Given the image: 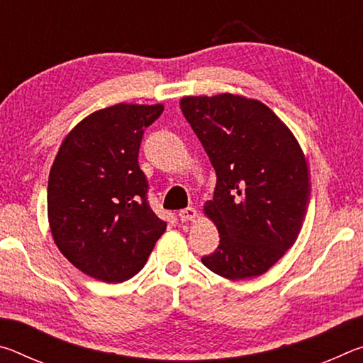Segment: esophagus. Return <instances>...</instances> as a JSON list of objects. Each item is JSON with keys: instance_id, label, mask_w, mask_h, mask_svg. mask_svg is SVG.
I'll list each match as a JSON object with an SVG mask.
<instances>
[{"instance_id": "34e87169", "label": "esophagus", "mask_w": 363, "mask_h": 363, "mask_svg": "<svg viewBox=\"0 0 363 363\" xmlns=\"http://www.w3.org/2000/svg\"><path fill=\"white\" fill-rule=\"evenodd\" d=\"M177 216H179V219L182 220V223H187V220H194L196 218V210H195V208H192V206L184 208V210H181Z\"/></svg>"}]
</instances>
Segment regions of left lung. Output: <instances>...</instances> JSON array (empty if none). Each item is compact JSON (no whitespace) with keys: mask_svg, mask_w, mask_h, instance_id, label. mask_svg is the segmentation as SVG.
I'll list each match as a JSON object with an SVG mask.
<instances>
[{"mask_svg":"<svg viewBox=\"0 0 363 363\" xmlns=\"http://www.w3.org/2000/svg\"><path fill=\"white\" fill-rule=\"evenodd\" d=\"M181 110L216 171L203 211L219 247L201 257L229 280L262 275L290 250L309 203V168L296 138L261 101L187 96Z\"/></svg>","mask_w":363,"mask_h":363,"instance_id":"left-lung-1","label":"left lung"}]
</instances>
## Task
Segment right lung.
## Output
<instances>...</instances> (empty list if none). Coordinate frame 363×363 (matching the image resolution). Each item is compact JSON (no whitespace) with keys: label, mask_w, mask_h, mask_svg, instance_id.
I'll list each match as a JSON object with an SVG mask.
<instances>
[{"label":"right lung","mask_w":363,"mask_h":363,"mask_svg":"<svg viewBox=\"0 0 363 363\" xmlns=\"http://www.w3.org/2000/svg\"><path fill=\"white\" fill-rule=\"evenodd\" d=\"M163 104H116L82 120L67 134L48 181L54 243L83 274L121 284L147 262L167 223L147 201L139 168L143 134Z\"/></svg>","instance_id":"add662e5"}]
</instances>
